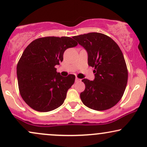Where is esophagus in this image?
Segmentation results:
<instances>
[{
	"instance_id": "1",
	"label": "esophagus",
	"mask_w": 147,
	"mask_h": 147,
	"mask_svg": "<svg viewBox=\"0 0 147 147\" xmlns=\"http://www.w3.org/2000/svg\"><path fill=\"white\" fill-rule=\"evenodd\" d=\"M80 80L78 78H77V77L76 78V82H79Z\"/></svg>"
}]
</instances>
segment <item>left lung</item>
Instances as JSON below:
<instances>
[{"mask_svg":"<svg viewBox=\"0 0 147 147\" xmlns=\"http://www.w3.org/2000/svg\"><path fill=\"white\" fill-rule=\"evenodd\" d=\"M73 38L88 53V65L94 67L93 81L83 79L85 89L80 93L82 103L98 111L115 106L125 90L128 71L123 54L113 39L99 32Z\"/></svg>","mask_w":147,"mask_h":147,"instance_id":"8db88e82","label":"left lung"}]
</instances>
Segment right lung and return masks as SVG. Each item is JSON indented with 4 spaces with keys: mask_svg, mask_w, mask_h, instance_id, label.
I'll return each mask as SVG.
<instances>
[{
    "mask_svg": "<svg viewBox=\"0 0 147 147\" xmlns=\"http://www.w3.org/2000/svg\"><path fill=\"white\" fill-rule=\"evenodd\" d=\"M77 45L69 37H46L26 47L17 65V77L21 97L30 108L49 112L63 104L76 77L61 76L55 66L62 62L67 49Z\"/></svg>",
    "mask_w": 147,
    "mask_h": 147,
    "instance_id": "obj_1",
    "label": "right lung"
}]
</instances>
